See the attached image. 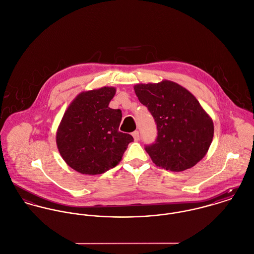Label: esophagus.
I'll return each mask as SVG.
<instances>
[{"instance_id": "esophagus-1", "label": "esophagus", "mask_w": 254, "mask_h": 254, "mask_svg": "<svg viewBox=\"0 0 254 254\" xmlns=\"http://www.w3.org/2000/svg\"><path fill=\"white\" fill-rule=\"evenodd\" d=\"M132 136H133L134 140H139V131H138V130H135V131H133V132H132Z\"/></svg>"}]
</instances>
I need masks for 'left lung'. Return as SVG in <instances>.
Instances as JSON below:
<instances>
[{
  "label": "left lung",
  "instance_id": "8db88e82",
  "mask_svg": "<svg viewBox=\"0 0 254 254\" xmlns=\"http://www.w3.org/2000/svg\"><path fill=\"white\" fill-rule=\"evenodd\" d=\"M134 90L157 126L156 140L145 145L152 161L171 171L194 167L206 154L214 131L196 97L170 81L136 85Z\"/></svg>",
  "mask_w": 254,
  "mask_h": 254
}]
</instances>
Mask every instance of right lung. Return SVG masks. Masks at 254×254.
Returning a JSON list of instances; mask_svg holds the SVG:
<instances>
[{"mask_svg":"<svg viewBox=\"0 0 254 254\" xmlns=\"http://www.w3.org/2000/svg\"><path fill=\"white\" fill-rule=\"evenodd\" d=\"M115 92L114 87L104 86L79 94L58 127L60 155L83 174H100L116 167L133 141L130 134L119 131L122 111L108 107Z\"/></svg>","mask_w":254,"mask_h":254,"instance_id":"right-lung-1","label":"right lung"}]
</instances>
